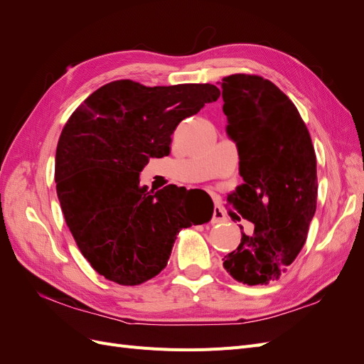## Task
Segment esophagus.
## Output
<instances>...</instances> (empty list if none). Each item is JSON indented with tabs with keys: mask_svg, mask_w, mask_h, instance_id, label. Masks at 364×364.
<instances>
[{
	"mask_svg": "<svg viewBox=\"0 0 364 364\" xmlns=\"http://www.w3.org/2000/svg\"><path fill=\"white\" fill-rule=\"evenodd\" d=\"M228 220V217H226V213L223 211V208H220V206H214V213H213V220L211 222L214 223V225H217V223H223V222H226Z\"/></svg>",
	"mask_w": 364,
	"mask_h": 364,
	"instance_id": "1",
	"label": "esophagus"
}]
</instances>
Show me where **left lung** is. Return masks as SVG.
Segmentation results:
<instances>
[{
    "label": "left lung",
    "mask_w": 364,
    "mask_h": 364,
    "mask_svg": "<svg viewBox=\"0 0 364 364\" xmlns=\"http://www.w3.org/2000/svg\"><path fill=\"white\" fill-rule=\"evenodd\" d=\"M228 135L235 141L245 183L228 196L255 225L223 258L235 281L266 285L279 279L304 247L317 205L316 153L290 98L255 74L223 77Z\"/></svg>",
    "instance_id": "obj_1"
}]
</instances>
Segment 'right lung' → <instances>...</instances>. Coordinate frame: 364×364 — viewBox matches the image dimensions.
<instances>
[{
	"mask_svg": "<svg viewBox=\"0 0 364 364\" xmlns=\"http://www.w3.org/2000/svg\"><path fill=\"white\" fill-rule=\"evenodd\" d=\"M218 97L209 83L115 80L68 118L56 150V191L77 247L98 274L119 285L155 278L181 230L211 220H191L178 186L149 191L139 173L150 158L170 155L183 118Z\"/></svg>",
	"mask_w": 364,
	"mask_h": 364,
	"instance_id": "1",
	"label": "right lung"
}]
</instances>
